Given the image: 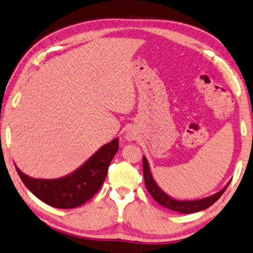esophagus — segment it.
<instances>
[{
    "label": "esophagus",
    "mask_w": 253,
    "mask_h": 253,
    "mask_svg": "<svg viewBox=\"0 0 253 253\" xmlns=\"http://www.w3.org/2000/svg\"><path fill=\"white\" fill-rule=\"evenodd\" d=\"M126 138L128 139V141H133V139H134V136L131 135L130 133H128V134H127V136H126Z\"/></svg>",
    "instance_id": "esophagus-1"
}]
</instances>
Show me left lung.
<instances>
[{"label":"left lung","mask_w":253,"mask_h":253,"mask_svg":"<svg viewBox=\"0 0 253 253\" xmlns=\"http://www.w3.org/2000/svg\"><path fill=\"white\" fill-rule=\"evenodd\" d=\"M143 173L147 191L150 192L154 200H156L161 206L168 208V210L178 211V213L181 214L197 213V211L206 210V208L213 205L216 200L223 195V192L226 190L227 186L230 184V182H228L222 190H219L218 192H216V194L210 196V197L194 200H178L175 198H172L171 196L166 194V192L159 187V184L156 183L153 175H152L150 164H148V161L145 156H143Z\"/></svg>","instance_id":"left-lung-1"}]
</instances>
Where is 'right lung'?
<instances>
[{
  "mask_svg": "<svg viewBox=\"0 0 253 253\" xmlns=\"http://www.w3.org/2000/svg\"><path fill=\"white\" fill-rule=\"evenodd\" d=\"M119 148L118 138L105 144L72 173L57 179H36L15 169L22 182L47 205L69 210L83 205L97 194L107 177L108 168Z\"/></svg>",
  "mask_w": 253,
  "mask_h": 253,
  "instance_id": "right-lung-1",
  "label": "right lung"
}]
</instances>
